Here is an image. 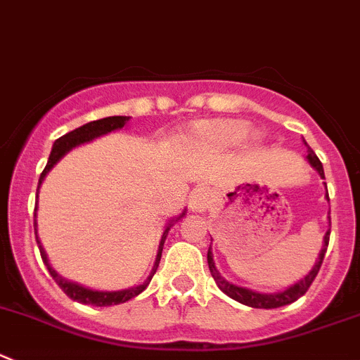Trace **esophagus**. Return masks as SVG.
Wrapping results in <instances>:
<instances>
[{
  "label": "esophagus",
  "mask_w": 360,
  "mask_h": 360,
  "mask_svg": "<svg viewBox=\"0 0 360 360\" xmlns=\"http://www.w3.org/2000/svg\"><path fill=\"white\" fill-rule=\"evenodd\" d=\"M210 204H211V193L207 190H204V188L195 190L193 193H191L190 207L193 211H204Z\"/></svg>",
  "instance_id": "1"
}]
</instances>
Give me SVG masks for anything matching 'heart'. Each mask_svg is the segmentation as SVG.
I'll use <instances>...</instances> for the list:
<instances>
[{"label": "heart", "instance_id": "1", "mask_svg": "<svg viewBox=\"0 0 360 360\" xmlns=\"http://www.w3.org/2000/svg\"><path fill=\"white\" fill-rule=\"evenodd\" d=\"M248 124L245 120H210L197 127V134L207 143L218 147H233L245 139Z\"/></svg>", "mask_w": 360, "mask_h": 360}]
</instances>
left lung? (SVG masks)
<instances>
[{"instance_id":"8db88e82","label":"left lung","mask_w":360,"mask_h":360,"mask_svg":"<svg viewBox=\"0 0 360 360\" xmlns=\"http://www.w3.org/2000/svg\"><path fill=\"white\" fill-rule=\"evenodd\" d=\"M307 160L309 163L314 167V169L318 170V174H320L321 177L325 179V172H323V165H321L320 158L314 154V150L309 147L307 149ZM328 240H330V231H327V234H325V243H323V248H321V254H320V259H318V263L314 264V268H312L311 271H309L307 275H305L302 281H298L297 284H293L291 288H288L286 291H282V293H275V295H263V293H256V291H250V290H245V288H240V286H234V284H229V282L226 281V278L221 277L220 274H218V270L214 268V263H213V254H211V247L210 250H207V264H210V271L211 275H213V278L217 281L218 288H220L224 293L227 295V297L234 298L236 302H240V304L243 305H248V307H256V309H275V307H282V305H288L291 304V302L298 300V298L302 297V295L307 293V290L311 288L312 281L316 278L318 271H320L321 268V263H323V257H325V252H327V247H328Z\"/></svg>"}]
</instances>
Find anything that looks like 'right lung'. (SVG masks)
I'll use <instances>...</instances> for the list:
<instances>
[{
	"label": "right lung",
	"mask_w": 360,
	"mask_h": 360,
	"mask_svg": "<svg viewBox=\"0 0 360 360\" xmlns=\"http://www.w3.org/2000/svg\"><path fill=\"white\" fill-rule=\"evenodd\" d=\"M127 119H129V117H106V119L94 120V122L85 124V126L78 127V129H74V131H69L67 134L60 136V139L55 142V146H53V150H51V154H49V160H48V165H46V169H44L42 174H40L37 191H39V188H40V184H42L46 174L53 169V165H55L56 161H58L60 158L67 153V150H70L72 147L79 146V143L90 142V140L96 139V136H101V134H106L113 129H120V127H124V124H126ZM183 214H181V217H183ZM179 218H177V220H179ZM170 226H172V224H170ZM170 226L165 229L163 238H161V243H160V252H158V257H156V264H154L153 274L147 277V281L136 288H131V290H124V291H113V293H110V291L108 293H104V291L86 290V288H82V286H78V284H74V282H69V281H65V278L60 277V275L53 270L51 264H49L48 256H46V252H44L42 245H40L39 238H37V221H35V238H37V245H39V250H40V256H42L44 264L48 266L49 274H51V277L55 278L56 284L62 288L63 293H65L69 298H72V300L82 302V304H90V305H97V307H104V305H117V304H122V302L131 300V298H134L136 295H140L147 286H149L150 278H153V275L156 274L158 264H160L161 250H163L165 238H167V233H169Z\"/></svg>",
	"instance_id": "add662e5"
}]
</instances>
